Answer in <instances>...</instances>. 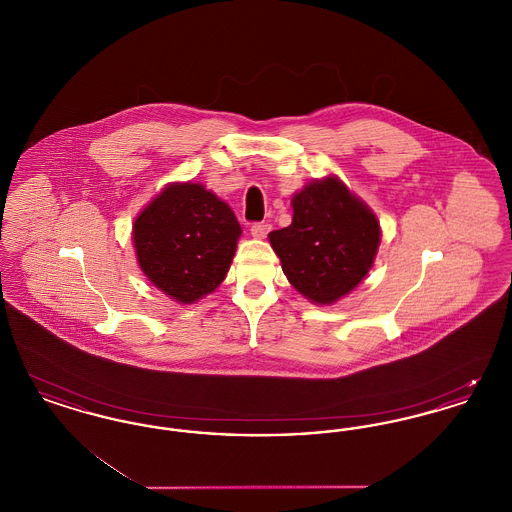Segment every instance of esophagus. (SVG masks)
<instances>
[{
	"label": "esophagus",
	"instance_id": "1",
	"mask_svg": "<svg viewBox=\"0 0 512 512\" xmlns=\"http://www.w3.org/2000/svg\"><path fill=\"white\" fill-rule=\"evenodd\" d=\"M268 232H270V224L268 222H255V224H251V234L257 240L267 238Z\"/></svg>",
	"mask_w": 512,
	"mask_h": 512
}]
</instances>
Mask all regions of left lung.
Masks as SVG:
<instances>
[{
  "instance_id": "8db88e82",
  "label": "left lung",
  "mask_w": 512,
  "mask_h": 512,
  "mask_svg": "<svg viewBox=\"0 0 512 512\" xmlns=\"http://www.w3.org/2000/svg\"><path fill=\"white\" fill-rule=\"evenodd\" d=\"M290 226L268 234L282 270L301 295L330 305L355 290L372 268L380 222L336 176L292 197Z\"/></svg>"
}]
</instances>
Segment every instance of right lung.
I'll list each match as a JSON object with an SVG mask.
<instances>
[{"label":"right lung","instance_id":"obj_1","mask_svg":"<svg viewBox=\"0 0 512 512\" xmlns=\"http://www.w3.org/2000/svg\"><path fill=\"white\" fill-rule=\"evenodd\" d=\"M242 226L201 184H171L134 220L132 240L147 280L178 303L215 292L236 253Z\"/></svg>","mask_w":512,"mask_h":512}]
</instances>
